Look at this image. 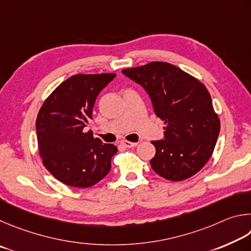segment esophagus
I'll return each instance as SVG.
<instances>
[{"label":"esophagus","mask_w":251,"mask_h":251,"mask_svg":"<svg viewBox=\"0 0 251 251\" xmlns=\"http://www.w3.org/2000/svg\"><path fill=\"white\" fill-rule=\"evenodd\" d=\"M121 144L126 148H134V147L138 146L137 142H130V141H122Z\"/></svg>","instance_id":"esophagus-1"}]
</instances>
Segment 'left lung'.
I'll list each match as a JSON object with an SVG mask.
<instances>
[{"label": "left lung", "instance_id": "left-lung-1", "mask_svg": "<svg viewBox=\"0 0 251 251\" xmlns=\"http://www.w3.org/2000/svg\"><path fill=\"white\" fill-rule=\"evenodd\" d=\"M122 73L140 83L164 121V140L151 141L154 172L179 182L199 173L212 157L221 130L212 98L203 82L176 66L152 61Z\"/></svg>", "mask_w": 251, "mask_h": 251}]
</instances>
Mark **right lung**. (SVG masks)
Segmentation results:
<instances>
[{
	"mask_svg": "<svg viewBox=\"0 0 251 251\" xmlns=\"http://www.w3.org/2000/svg\"><path fill=\"white\" fill-rule=\"evenodd\" d=\"M116 74H77L44 101L36 118L39 155L52 176L72 187L86 188L111 169L118 149L86 132L99 92Z\"/></svg>",
	"mask_w": 251,
	"mask_h": 251,
	"instance_id": "1",
	"label": "right lung"
}]
</instances>
